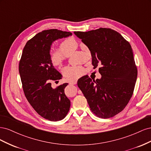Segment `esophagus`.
Here are the masks:
<instances>
[{
    "label": "esophagus",
    "mask_w": 151,
    "mask_h": 151,
    "mask_svg": "<svg viewBox=\"0 0 151 151\" xmlns=\"http://www.w3.org/2000/svg\"><path fill=\"white\" fill-rule=\"evenodd\" d=\"M76 84H77V81H73L70 83V84H71V85H75Z\"/></svg>",
    "instance_id": "obj_1"
}]
</instances>
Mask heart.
<instances>
[{
	"label": "heart",
	"instance_id": "1",
	"mask_svg": "<svg viewBox=\"0 0 151 151\" xmlns=\"http://www.w3.org/2000/svg\"><path fill=\"white\" fill-rule=\"evenodd\" d=\"M78 46V43L73 37H68L59 43V48L53 47L50 49V57L53 65H59L65 60V55L68 56L74 52ZM89 57H91L90 50L86 47ZM63 72L70 79H78L84 76L85 69L81 66H67L63 68Z\"/></svg>",
	"mask_w": 151,
	"mask_h": 151
}]
</instances>
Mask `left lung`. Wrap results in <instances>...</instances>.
Wrapping results in <instances>:
<instances>
[{"instance_id": "left-lung-1", "label": "left lung", "mask_w": 151, "mask_h": 151, "mask_svg": "<svg viewBox=\"0 0 151 151\" xmlns=\"http://www.w3.org/2000/svg\"><path fill=\"white\" fill-rule=\"evenodd\" d=\"M72 33L57 29L44 30L28 40L22 50L19 63L22 87L31 106L40 116L50 121L64 118L70 101L64 93L67 83L53 89L50 81L62 79L50 57L52 43L67 37Z\"/></svg>"}]
</instances>
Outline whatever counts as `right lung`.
<instances>
[{
    "label": "right lung",
    "instance_id": "1",
    "mask_svg": "<svg viewBox=\"0 0 151 151\" xmlns=\"http://www.w3.org/2000/svg\"><path fill=\"white\" fill-rule=\"evenodd\" d=\"M91 51L92 65L101 78L81 77L77 86L91 111L101 118H112L123 111L134 93L137 68L129 42L117 31L100 28L74 31Z\"/></svg>",
    "mask_w": 151,
    "mask_h": 151
}]
</instances>
